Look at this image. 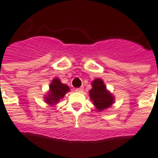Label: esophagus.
Here are the masks:
<instances>
[{"mask_svg": "<svg viewBox=\"0 0 158 158\" xmlns=\"http://www.w3.org/2000/svg\"><path fill=\"white\" fill-rule=\"evenodd\" d=\"M75 90H76L77 92H83V87H79V88H76V89H75Z\"/></svg>", "mask_w": 158, "mask_h": 158, "instance_id": "34e87169", "label": "esophagus"}]
</instances>
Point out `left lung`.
Wrapping results in <instances>:
<instances>
[{
    "instance_id": "1",
    "label": "left lung",
    "mask_w": 158,
    "mask_h": 158,
    "mask_svg": "<svg viewBox=\"0 0 158 158\" xmlns=\"http://www.w3.org/2000/svg\"><path fill=\"white\" fill-rule=\"evenodd\" d=\"M89 92L90 99L98 111L107 109L113 104L114 97L106 90L102 79H95L92 83V89Z\"/></svg>"
}]
</instances>
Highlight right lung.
Returning a JSON list of instances; mask_svg holds the SVG:
<instances>
[{"mask_svg": "<svg viewBox=\"0 0 158 158\" xmlns=\"http://www.w3.org/2000/svg\"><path fill=\"white\" fill-rule=\"evenodd\" d=\"M69 90L68 86L61 83L60 79H55L50 84V91L48 97H45V101L50 105L56 104L60 98H64L65 94Z\"/></svg>", "mask_w": 158, "mask_h": 158, "instance_id": "right-lung-1", "label": "right lung"}]
</instances>
